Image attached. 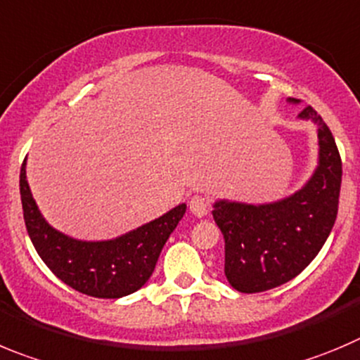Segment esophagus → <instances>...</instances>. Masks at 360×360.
<instances>
[{"label": "esophagus", "instance_id": "obj_1", "mask_svg": "<svg viewBox=\"0 0 360 360\" xmlns=\"http://www.w3.org/2000/svg\"><path fill=\"white\" fill-rule=\"evenodd\" d=\"M211 210V202L206 195H193L190 199V211L195 217H206Z\"/></svg>", "mask_w": 360, "mask_h": 360}]
</instances>
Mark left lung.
Listing matches in <instances>:
<instances>
[{
  "label": "left lung",
  "instance_id": "obj_1",
  "mask_svg": "<svg viewBox=\"0 0 360 360\" xmlns=\"http://www.w3.org/2000/svg\"><path fill=\"white\" fill-rule=\"evenodd\" d=\"M290 103H300L291 99ZM300 119L318 126L320 163L309 183L271 204L218 200L213 218L226 240V277L240 293H259L297 277L327 241L339 206L341 156L330 129L316 110Z\"/></svg>",
  "mask_w": 360,
  "mask_h": 360
}]
</instances>
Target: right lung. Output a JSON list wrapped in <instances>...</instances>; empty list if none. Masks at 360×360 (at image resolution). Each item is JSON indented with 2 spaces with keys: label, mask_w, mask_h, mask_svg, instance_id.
<instances>
[{
  "label": "right lung",
  "mask_w": 360,
  "mask_h": 360,
  "mask_svg": "<svg viewBox=\"0 0 360 360\" xmlns=\"http://www.w3.org/2000/svg\"><path fill=\"white\" fill-rule=\"evenodd\" d=\"M21 167V202L30 240L40 259L72 290L96 298H120L149 281L160 252L186 211V204L108 241H79L53 229L37 207Z\"/></svg>",
  "instance_id": "add662e5"
}]
</instances>
